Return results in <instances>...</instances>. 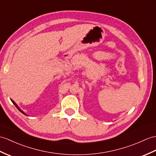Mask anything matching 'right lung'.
<instances>
[{
    "instance_id": "1",
    "label": "right lung",
    "mask_w": 156,
    "mask_h": 156,
    "mask_svg": "<svg viewBox=\"0 0 156 156\" xmlns=\"http://www.w3.org/2000/svg\"><path fill=\"white\" fill-rule=\"evenodd\" d=\"M11 101H12V103H13V104H14V105H15V106H16V107L17 108V109H18V110H19V111H20V112H22V113H23V114H24V115H26V114H25V113H24V112H23V110H21L20 109V108H19V106H17V104H16L15 102H14V101H13L12 100H11Z\"/></svg>"
}]
</instances>
